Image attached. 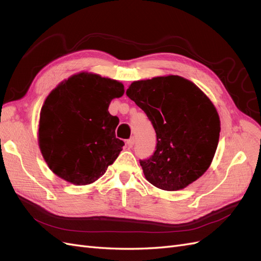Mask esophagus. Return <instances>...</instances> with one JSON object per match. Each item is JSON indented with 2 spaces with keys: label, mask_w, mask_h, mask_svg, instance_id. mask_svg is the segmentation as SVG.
Masks as SVG:
<instances>
[{
  "label": "esophagus",
  "mask_w": 261,
  "mask_h": 261,
  "mask_svg": "<svg viewBox=\"0 0 261 261\" xmlns=\"http://www.w3.org/2000/svg\"><path fill=\"white\" fill-rule=\"evenodd\" d=\"M134 145H135V138L132 137V138H129V139L127 140V146H128L129 148H132Z\"/></svg>",
  "instance_id": "1"
}]
</instances>
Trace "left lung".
Masks as SVG:
<instances>
[{"instance_id":"left-lung-1","label":"left lung","mask_w":261,"mask_h":261,"mask_svg":"<svg viewBox=\"0 0 261 261\" xmlns=\"http://www.w3.org/2000/svg\"><path fill=\"white\" fill-rule=\"evenodd\" d=\"M127 97L156 134L153 154L139 160L145 177L163 191H179L210 167L220 136L215 106L198 87L175 75L134 82Z\"/></svg>"}]
</instances>
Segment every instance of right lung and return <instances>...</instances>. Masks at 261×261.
<instances>
[{"mask_svg":"<svg viewBox=\"0 0 261 261\" xmlns=\"http://www.w3.org/2000/svg\"><path fill=\"white\" fill-rule=\"evenodd\" d=\"M124 94L122 83L80 73L62 82L45 99L39 121V147L51 171L75 185L106 173L122 151L116 138L118 117L110 102Z\"/></svg>","mask_w":261,"mask_h":261,"instance_id":"1","label":"right lung"}]
</instances>
